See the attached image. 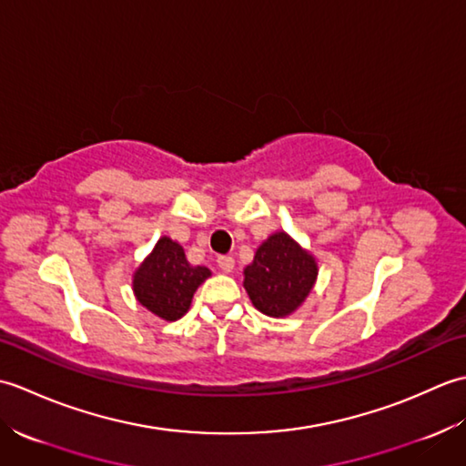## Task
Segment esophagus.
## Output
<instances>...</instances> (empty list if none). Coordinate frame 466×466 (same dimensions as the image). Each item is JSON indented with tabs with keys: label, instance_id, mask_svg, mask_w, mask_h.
<instances>
[{
	"label": "esophagus",
	"instance_id": "1",
	"mask_svg": "<svg viewBox=\"0 0 466 466\" xmlns=\"http://www.w3.org/2000/svg\"><path fill=\"white\" fill-rule=\"evenodd\" d=\"M234 258L232 256H220V258H218V268H220L224 274H230L232 270H234Z\"/></svg>",
	"mask_w": 466,
	"mask_h": 466
}]
</instances>
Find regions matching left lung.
<instances>
[{"mask_svg": "<svg viewBox=\"0 0 466 466\" xmlns=\"http://www.w3.org/2000/svg\"><path fill=\"white\" fill-rule=\"evenodd\" d=\"M242 274L254 309L270 319H286L312 292L319 279V260L289 232L279 230L256 248L254 260Z\"/></svg>", "mask_w": 466, "mask_h": 466, "instance_id": "left-lung-1", "label": "left lung"}]
</instances>
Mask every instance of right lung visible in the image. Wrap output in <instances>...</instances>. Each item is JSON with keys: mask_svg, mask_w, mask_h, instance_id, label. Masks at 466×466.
Here are the masks:
<instances>
[{"mask_svg": "<svg viewBox=\"0 0 466 466\" xmlns=\"http://www.w3.org/2000/svg\"><path fill=\"white\" fill-rule=\"evenodd\" d=\"M212 272L192 266L176 240L162 236L132 274L136 300L157 319L174 322L190 310L194 292Z\"/></svg>", "mask_w": 466, "mask_h": 466, "instance_id": "right-lung-1", "label": "right lung"}]
</instances>
